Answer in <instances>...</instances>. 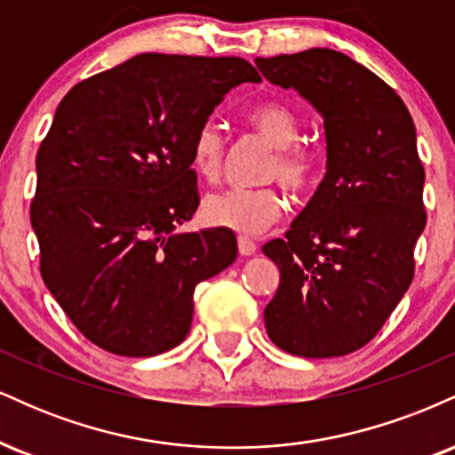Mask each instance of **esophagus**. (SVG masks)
Here are the masks:
<instances>
[{"label": "esophagus", "mask_w": 455, "mask_h": 455, "mask_svg": "<svg viewBox=\"0 0 455 455\" xmlns=\"http://www.w3.org/2000/svg\"><path fill=\"white\" fill-rule=\"evenodd\" d=\"M237 248L242 257H252V254L257 252V243H254L250 237H243V235L242 237H237Z\"/></svg>", "instance_id": "obj_1"}]
</instances>
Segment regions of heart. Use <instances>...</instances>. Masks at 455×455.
<instances>
[{
	"label": "heart",
	"mask_w": 455,
	"mask_h": 455,
	"mask_svg": "<svg viewBox=\"0 0 455 455\" xmlns=\"http://www.w3.org/2000/svg\"><path fill=\"white\" fill-rule=\"evenodd\" d=\"M245 119L267 143L275 148L265 169V181H280L291 195H306L316 180L318 156L315 148L301 143V122L282 100L254 104ZM227 134L216 122H205L192 137V169L203 180L216 181L227 158ZM284 213V201L274 186L231 188L213 192L203 201V218L212 227L228 228L239 235L267 231Z\"/></svg>",
	"instance_id": "b5f03b06"
}]
</instances>
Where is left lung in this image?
Masks as SVG:
<instances>
[{
	"mask_svg": "<svg viewBox=\"0 0 455 455\" xmlns=\"http://www.w3.org/2000/svg\"><path fill=\"white\" fill-rule=\"evenodd\" d=\"M254 64L323 115L327 140L315 196L284 239L263 245L280 269L265 327L297 357H340L377 336L415 274L412 252L426 227L415 124L383 78L338 51Z\"/></svg>",
	"mask_w": 455,
	"mask_h": 455,
	"instance_id": "1",
	"label": "left lung"
}]
</instances>
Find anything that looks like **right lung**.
<instances>
[{
	"label": "right lung",
	"instance_id": "add662e5",
	"mask_svg": "<svg viewBox=\"0 0 455 455\" xmlns=\"http://www.w3.org/2000/svg\"><path fill=\"white\" fill-rule=\"evenodd\" d=\"M242 57L143 53L66 93L36 156L31 227L40 274L87 340L151 357L188 336L198 282L237 259L227 228L175 233L198 207L192 137Z\"/></svg>",
	"mask_w": 455,
	"mask_h": 455
}]
</instances>
